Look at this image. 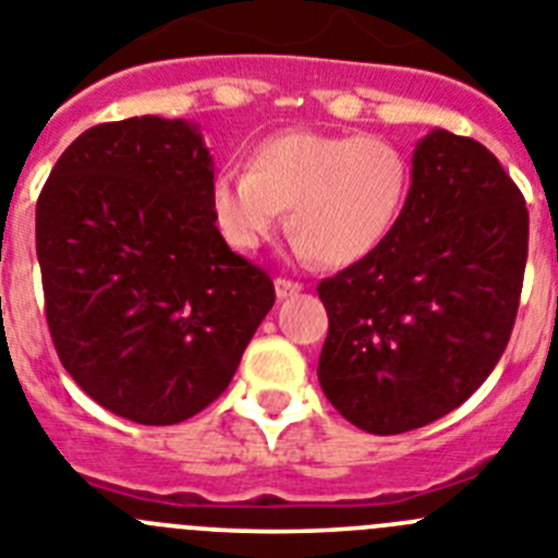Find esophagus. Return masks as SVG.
Listing matches in <instances>:
<instances>
[{
  "mask_svg": "<svg viewBox=\"0 0 558 558\" xmlns=\"http://www.w3.org/2000/svg\"><path fill=\"white\" fill-rule=\"evenodd\" d=\"M275 291H278L280 300H286V298H291V294L303 291V283H298V280H289V278H278L275 280Z\"/></svg>",
  "mask_w": 558,
  "mask_h": 558,
  "instance_id": "esophagus-1",
  "label": "esophagus"
}]
</instances>
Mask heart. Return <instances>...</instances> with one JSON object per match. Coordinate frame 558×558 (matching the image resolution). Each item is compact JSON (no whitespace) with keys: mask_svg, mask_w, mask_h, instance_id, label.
Listing matches in <instances>:
<instances>
[{"mask_svg":"<svg viewBox=\"0 0 558 558\" xmlns=\"http://www.w3.org/2000/svg\"><path fill=\"white\" fill-rule=\"evenodd\" d=\"M409 192V155L386 135L289 130L250 153L247 172L217 174L210 217L230 247L253 253L289 208L300 255L350 267L386 242Z\"/></svg>","mask_w":558,"mask_h":558,"instance_id":"heart-1","label":"heart"}]
</instances>
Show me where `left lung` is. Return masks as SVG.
I'll list each match as a JSON object with an SVG mask.
<instances>
[{
    "label": "left lung",
    "mask_w": 558,
    "mask_h": 558,
    "mask_svg": "<svg viewBox=\"0 0 558 558\" xmlns=\"http://www.w3.org/2000/svg\"><path fill=\"white\" fill-rule=\"evenodd\" d=\"M525 258L529 208L500 160L466 135H425L386 242L316 286L325 398L380 436L453 411L509 344Z\"/></svg>",
    "instance_id": "1"
}]
</instances>
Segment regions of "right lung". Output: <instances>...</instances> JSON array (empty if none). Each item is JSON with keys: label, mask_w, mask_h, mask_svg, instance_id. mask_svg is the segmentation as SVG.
<instances>
[{"label": "right lung", "mask_w": 558, "mask_h": 558, "mask_svg": "<svg viewBox=\"0 0 558 558\" xmlns=\"http://www.w3.org/2000/svg\"><path fill=\"white\" fill-rule=\"evenodd\" d=\"M210 155L183 119L77 135L35 205L60 364L102 409L174 425L228 389L275 283L210 217Z\"/></svg>", "instance_id": "right-lung-1"}]
</instances>
